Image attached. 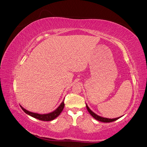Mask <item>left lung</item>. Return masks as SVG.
Returning <instances> with one entry per match:
<instances>
[{"label": "left lung", "instance_id": "left-lung-1", "mask_svg": "<svg viewBox=\"0 0 147 147\" xmlns=\"http://www.w3.org/2000/svg\"><path fill=\"white\" fill-rule=\"evenodd\" d=\"M86 105V107H87V109L88 111H89V113L90 114V115L93 117V118H94L95 119H97V121H101V122H103V123H110V122H113V121H115L117 119H118L119 118H120L121 117H119V118H113V119H110V118H103V117H102V116H100L98 115H97V114H95V113H94L93 111H92L89 108V107H88V105L87 104ZM122 117V116H121Z\"/></svg>", "mask_w": 147, "mask_h": 147}]
</instances>
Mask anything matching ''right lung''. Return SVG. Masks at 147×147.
<instances>
[{
    "instance_id": "add662e5",
    "label": "right lung",
    "mask_w": 147,
    "mask_h": 147,
    "mask_svg": "<svg viewBox=\"0 0 147 147\" xmlns=\"http://www.w3.org/2000/svg\"><path fill=\"white\" fill-rule=\"evenodd\" d=\"M64 107H65L64 100H63V102L61 103L59 107H58L55 110H54L51 113H47V114H39V113L29 111L26 110V109H24L23 107L20 105V107L22 108V109L23 110V111H24L25 113H26V114H28V115L33 117V118L41 120V121H52V120H53L54 119H55L57 117H58L60 115V113H61L63 110Z\"/></svg>"
}]
</instances>
